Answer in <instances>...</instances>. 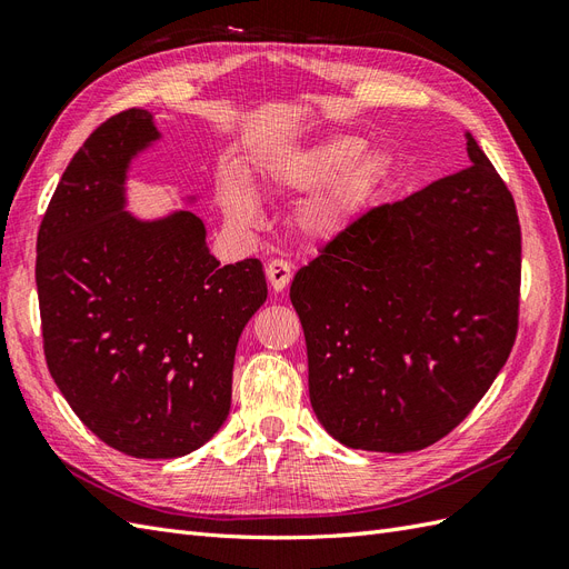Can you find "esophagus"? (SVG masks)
I'll return each instance as SVG.
<instances>
[{
  "label": "esophagus",
  "mask_w": 569,
  "mask_h": 569,
  "mask_svg": "<svg viewBox=\"0 0 569 569\" xmlns=\"http://www.w3.org/2000/svg\"><path fill=\"white\" fill-rule=\"evenodd\" d=\"M266 274H268L270 287L274 291H282V289H287V284L291 280V266L287 261H282V258H274V261L268 263Z\"/></svg>",
  "instance_id": "34e87169"
}]
</instances>
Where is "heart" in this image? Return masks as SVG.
Segmentation results:
<instances>
[{
	"label": "heart",
	"mask_w": 569,
	"mask_h": 569,
	"mask_svg": "<svg viewBox=\"0 0 569 569\" xmlns=\"http://www.w3.org/2000/svg\"><path fill=\"white\" fill-rule=\"evenodd\" d=\"M385 173V157L375 149H360L353 137H332L299 157L289 159L274 182L282 189H308L328 178L318 192L297 211V226L306 237L330 239L358 216ZM222 206L234 222L253 218V201L242 187H228Z\"/></svg>",
	"instance_id": "1"
}]
</instances>
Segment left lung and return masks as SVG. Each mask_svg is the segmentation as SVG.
I'll return each instance as SVG.
<instances>
[{"mask_svg": "<svg viewBox=\"0 0 569 569\" xmlns=\"http://www.w3.org/2000/svg\"><path fill=\"white\" fill-rule=\"evenodd\" d=\"M472 166L353 218L289 289L318 420L349 449L408 453L470 416L520 325L522 232L475 137Z\"/></svg>", "mask_w": 569, "mask_h": 569, "instance_id": "left-lung-1", "label": "left lung"}]
</instances>
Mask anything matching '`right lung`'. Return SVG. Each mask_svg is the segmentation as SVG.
<instances>
[{"label": "right lung", "mask_w": 569, "mask_h": 569, "mask_svg": "<svg viewBox=\"0 0 569 569\" xmlns=\"http://www.w3.org/2000/svg\"><path fill=\"white\" fill-rule=\"evenodd\" d=\"M159 132L144 109L101 123L63 170L38 232L47 368L82 425L132 458H180L226 422L239 335L263 306L258 258L220 263L203 222H140L126 168Z\"/></svg>", "instance_id": "obj_1"}]
</instances>
